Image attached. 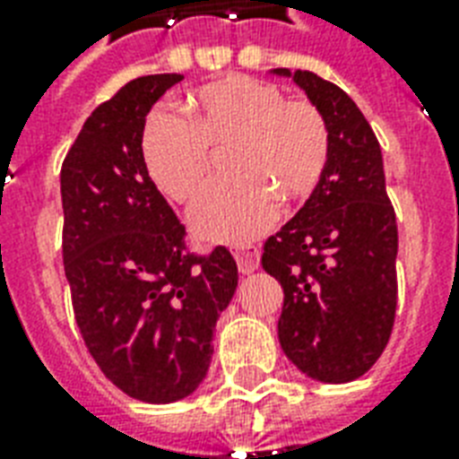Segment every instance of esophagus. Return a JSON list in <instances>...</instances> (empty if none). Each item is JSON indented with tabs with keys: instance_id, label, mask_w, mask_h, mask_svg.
I'll return each instance as SVG.
<instances>
[{
	"instance_id": "esophagus-1",
	"label": "esophagus",
	"mask_w": 459,
	"mask_h": 459,
	"mask_svg": "<svg viewBox=\"0 0 459 459\" xmlns=\"http://www.w3.org/2000/svg\"><path fill=\"white\" fill-rule=\"evenodd\" d=\"M236 262L238 272L240 273H252L259 269V250L257 247H243V250H236Z\"/></svg>"
}]
</instances>
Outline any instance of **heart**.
Wrapping results in <instances>:
<instances>
[{"mask_svg":"<svg viewBox=\"0 0 459 459\" xmlns=\"http://www.w3.org/2000/svg\"><path fill=\"white\" fill-rule=\"evenodd\" d=\"M226 154L230 180L193 209L197 236L243 245L269 230L279 202H302L319 187L331 135L307 100H283L273 82L229 75L204 85L186 104V121L169 111L150 117L143 159L154 186L178 204L204 193L214 154Z\"/></svg>","mask_w":459,"mask_h":459,"instance_id":"obj_1","label":"heart"}]
</instances>
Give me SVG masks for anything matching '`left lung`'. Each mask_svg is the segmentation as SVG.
I'll list each match as a JSON object with an SVG mask.
<instances>
[{"instance_id":"left-lung-1","label":"left lung","mask_w":459,"mask_h":459,"mask_svg":"<svg viewBox=\"0 0 459 459\" xmlns=\"http://www.w3.org/2000/svg\"><path fill=\"white\" fill-rule=\"evenodd\" d=\"M319 109L331 157L319 187L264 243L262 266L283 288L279 342L321 384H348L374 367L398 302V223L385 195L378 140L338 85L312 71L273 68Z\"/></svg>"}]
</instances>
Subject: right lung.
<instances>
[{
	"instance_id": "right-lung-1",
	"label": "right lung",
	"mask_w": 459,
	"mask_h": 459,
	"mask_svg": "<svg viewBox=\"0 0 459 459\" xmlns=\"http://www.w3.org/2000/svg\"><path fill=\"white\" fill-rule=\"evenodd\" d=\"M180 81L126 82L90 114L61 166L64 272L82 341L111 384L152 405L204 381L216 321L238 288L226 247L187 255L186 226L143 159L147 114Z\"/></svg>"
}]
</instances>
